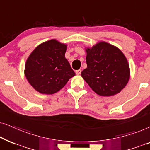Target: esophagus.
<instances>
[{"label": "esophagus", "mask_w": 150, "mask_h": 150, "mask_svg": "<svg viewBox=\"0 0 150 150\" xmlns=\"http://www.w3.org/2000/svg\"><path fill=\"white\" fill-rule=\"evenodd\" d=\"M81 69H78V70H76V74L77 75L81 74Z\"/></svg>", "instance_id": "34e87169"}]
</instances>
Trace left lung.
<instances>
[{"label":"left lung","instance_id":"left-lung-1","mask_svg":"<svg viewBox=\"0 0 150 150\" xmlns=\"http://www.w3.org/2000/svg\"><path fill=\"white\" fill-rule=\"evenodd\" d=\"M87 68L81 72L91 89L100 96H111L120 93L130 79L126 57L116 46L100 42L86 49Z\"/></svg>","mask_w":150,"mask_h":150}]
</instances>
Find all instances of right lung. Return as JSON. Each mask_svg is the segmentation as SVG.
Instances as JSON below:
<instances>
[{"mask_svg": "<svg viewBox=\"0 0 150 150\" xmlns=\"http://www.w3.org/2000/svg\"><path fill=\"white\" fill-rule=\"evenodd\" d=\"M67 45L51 40L37 46L26 61L24 74L28 83L42 94H53L74 76L65 54Z\"/></svg>", "mask_w": 150, "mask_h": 150, "instance_id": "obj_1", "label": "right lung"}]
</instances>
